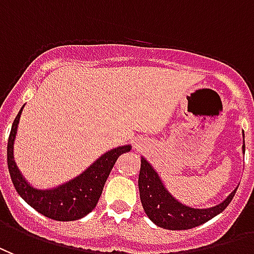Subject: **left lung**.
<instances>
[{"label":"left lung","instance_id":"obj_1","mask_svg":"<svg viewBox=\"0 0 254 254\" xmlns=\"http://www.w3.org/2000/svg\"><path fill=\"white\" fill-rule=\"evenodd\" d=\"M242 150L245 153V138ZM139 195L142 207L150 221L168 230H188L196 226H200L221 214L230 204L236 195L234 190L225 200L210 208H192L183 204L176 197L170 195L165 188L154 168L150 165L146 158H140V172L138 179Z\"/></svg>","mask_w":254,"mask_h":254}]
</instances>
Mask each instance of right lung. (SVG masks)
<instances>
[{
  "instance_id": "add662e5",
  "label": "right lung",
  "mask_w": 254,
  "mask_h": 254,
  "mask_svg": "<svg viewBox=\"0 0 254 254\" xmlns=\"http://www.w3.org/2000/svg\"><path fill=\"white\" fill-rule=\"evenodd\" d=\"M23 108L20 109L13 122L8 139V169L13 186L18 195L32 208L54 221H77L84 218L97 204L105 181L108 179L116 160L119 158L120 154L129 151L131 145L119 146L116 149L109 150L94 161L81 175L64 184H61L51 190L33 188L23 177L13 157V145Z\"/></svg>"
}]
</instances>
